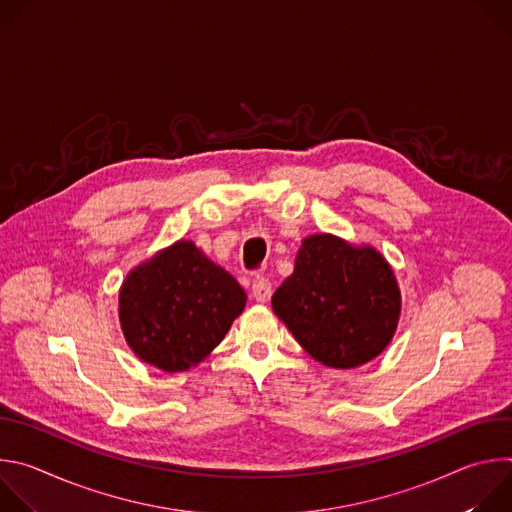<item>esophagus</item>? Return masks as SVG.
Segmentation results:
<instances>
[{
  "label": "esophagus",
  "instance_id": "34e87169",
  "mask_svg": "<svg viewBox=\"0 0 512 512\" xmlns=\"http://www.w3.org/2000/svg\"><path fill=\"white\" fill-rule=\"evenodd\" d=\"M251 291H253L255 302H259V304H265V302L271 298V294H273L271 283H269V279H265V277H257V279L253 281Z\"/></svg>",
  "mask_w": 512,
  "mask_h": 512
}]
</instances>
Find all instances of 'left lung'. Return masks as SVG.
<instances>
[{
	"label": "left lung",
	"instance_id": "left-lung-1",
	"mask_svg": "<svg viewBox=\"0 0 512 512\" xmlns=\"http://www.w3.org/2000/svg\"><path fill=\"white\" fill-rule=\"evenodd\" d=\"M271 306L324 367L356 369L391 344L401 289L375 247L318 233L302 241L294 273L275 289Z\"/></svg>",
	"mask_w": 512,
	"mask_h": 512
}]
</instances>
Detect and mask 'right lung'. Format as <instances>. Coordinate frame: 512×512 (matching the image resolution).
<instances>
[{
	"mask_svg": "<svg viewBox=\"0 0 512 512\" xmlns=\"http://www.w3.org/2000/svg\"><path fill=\"white\" fill-rule=\"evenodd\" d=\"M245 304L239 281L180 239L127 273L119 289V324L139 360L182 373L223 342Z\"/></svg>",
	"mask_w": 512,
	"mask_h": 512,
	"instance_id": "right-lung-1",
	"label": "right lung"
}]
</instances>
